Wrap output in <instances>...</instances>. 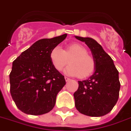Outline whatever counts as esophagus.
<instances>
[{"instance_id": "esophagus-1", "label": "esophagus", "mask_w": 131, "mask_h": 131, "mask_svg": "<svg viewBox=\"0 0 131 131\" xmlns=\"http://www.w3.org/2000/svg\"><path fill=\"white\" fill-rule=\"evenodd\" d=\"M65 80H66V82H68L69 81H70V79L68 78V77H65Z\"/></svg>"}]
</instances>
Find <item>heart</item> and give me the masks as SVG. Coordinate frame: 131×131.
Here are the masks:
<instances>
[{
	"mask_svg": "<svg viewBox=\"0 0 131 131\" xmlns=\"http://www.w3.org/2000/svg\"><path fill=\"white\" fill-rule=\"evenodd\" d=\"M87 52L84 46L73 43L67 46L64 50L59 46L53 48L50 53V59L55 70L59 72L63 70L69 59V66L65 72L70 76L85 79L90 77L95 69V59Z\"/></svg>",
	"mask_w": 131,
	"mask_h": 131,
	"instance_id": "1",
	"label": "heart"
}]
</instances>
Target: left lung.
I'll list each match as a JSON object with an SVG mask.
<instances>
[{
    "label": "left lung",
    "mask_w": 131,
    "mask_h": 131,
    "mask_svg": "<svg viewBox=\"0 0 131 131\" xmlns=\"http://www.w3.org/2000/svg\"><path fill=\"white\" fill-rule=\"evenodd\" d=\"M90 49L95 61L94 73L88 79L79 81L74 93L75 107L81 114L101 117L110 113L119 98L120 83L119 72L113 60L101 45L92 38L75 36Z\"/></svg>",
    "instance_id": "8db88e82"
}]
</instances>
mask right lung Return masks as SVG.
I'll use <instances>...</instances> for the list:
<instances>
[{"instance_id":"obj_1","label":"right lung","mask_w":131,"mask_h":131,"mask_svg":"<svg viewBox=\"0 0 131 131\" xmlns=\"http://www.w3.org/2000/svg\"><path fill=\"white\" fill-rule=\"evenodd\" d=\"M66 36L65 34L40 39L13 61L9 74L11 95L24 113L40 115L54 106L57 95L66 85V80L52 64L50 53Z\"/></svg>"}]
</instances>
